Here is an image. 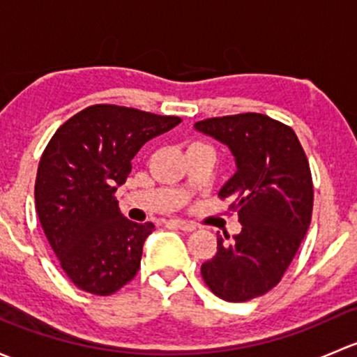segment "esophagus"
I'll list each match as a JSON object with an SVG mask.
<instances>
[{"instance_id":"34e87169","label":"esophagus","mask_w":357,"mask_h":357,"mask_svg":"<svg viewBox=\"0 0 357 357\" xmlns=\"http://www.w3.org/2000/svg\"><path fill=\"white\" fill-rule=\"evenodd\" d=\"M172 225H174L176 228L183 229V231H195V229H197V225H195V222L181 221V219H174V221H172Z\"/></svg>"}]
</instances>
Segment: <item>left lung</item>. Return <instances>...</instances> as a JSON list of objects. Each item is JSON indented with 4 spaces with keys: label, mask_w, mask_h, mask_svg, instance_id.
<instances>
[{
    "label": "left lung",
    "mask_w": 357,
    "mask_h": 357,
    "mask_svg": "<svg viewBox=\"0 0 357 357\" xmlns=\"http://www.w3.org/2000/svg\"><path fill=\"white\" fill-rule=\"evenodd\" d=\"M197 131L225 143L236 172L219 190L235 199L242 231L218 236V252L202 264L212 294L228 302L264 295L282 280L307 233L312 179L294 129L262 114H238L195 122Z\"/></svg>",
    "instance_id": "1"
}]
</instances>
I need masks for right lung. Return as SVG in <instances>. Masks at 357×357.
I'll list each match as a JSON object with an SVG mask.
<instances>
[{
	"label": "right lung",
	"instance_id": "obj_1",
	"mask_svg": "<svg viewBox=\"0 0 357 357\" xmlns=\"http://www.w3.org/2000/svg\"><path fill=\"white\" fill-rule=\"evenodd\" d=\"M181 119L93 105L60 126L39 160L36 212L60 266L77 289L110 295L139 269L152 222H132L114 193L149 139Z\"/></svg>",
	"mask_w": 357,
	"mask_h": 357
}]
</instances>
